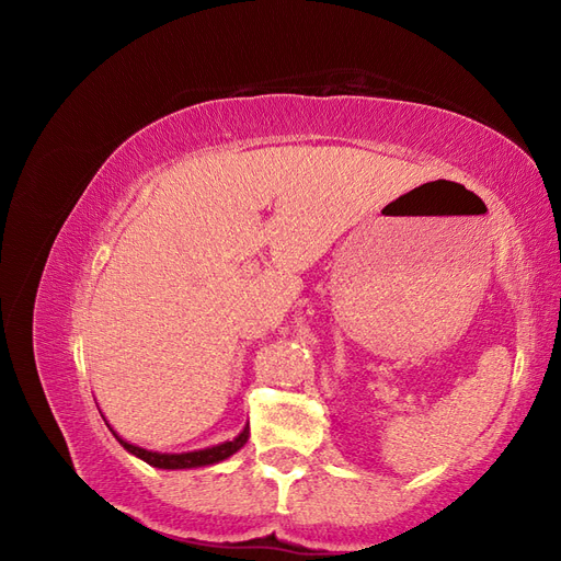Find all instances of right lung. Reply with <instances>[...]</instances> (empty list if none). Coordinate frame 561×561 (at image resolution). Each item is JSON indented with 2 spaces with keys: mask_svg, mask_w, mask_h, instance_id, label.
Masks as SVG:
<instances>
[{
  "mask_svg": "<svg viewBox=\"0 0 561 561\" xmlns=\"http://www.w3.org/2000/svg\"><path fill=\"white\" fill-rule=\"evenodd\" d=\"M107 428H110V423H107ZM112 435L118 439V445H122L126 451H130L133 456L142 458L145 463L154 466V468H163V470H182V468H203V466H213V463L225 461V458H229L231 454H236L248 443L250 428L245 426L243 433L239 437H233L231 443H222V445H215V447H208V449H198V451H186V454L149 451V449H142V447H135V445L126 443V439L118 437L114 431H112Z\"/></svg>",
  "mask_w": 561,
  "mask_h": 561,
  "instance_id": "obj_1",
  "label": "right lung"
}]
</instances>
